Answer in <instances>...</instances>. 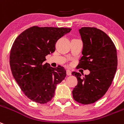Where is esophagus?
<instances>
[{
  "label": "esophagus",
  "instance_id": "34e87169",
  "mask_svg": "<svg viewBox=\"0 0 124 124\" xmlns=\"http://www.w3.org/2000/svg\"><path fill=\"white\" fill-rule=\"evenodd\" d=\"M71 75V71L69 70H67V76H70Z\"/></svg>",
  "mask_w": 124,
  "mask_h": 124
}]
</instances>
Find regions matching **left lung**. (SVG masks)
Wrapping results in <instances>:
<instances>
[{
  "instance_id": "left-lung-1",
  "label": "left lung",
  "mask_w": 124,
  "mask_h": 124,
  "mask_svg": "<svg viewBox=\"0 0 124 124\" xmlns=\"http://www.w3.org/2000/svg\"><path fill=\"white\" fill-rule=\"evenodd\" d=\"M79 32L83 56L76 68L89 70L90 73L81 77L79 73H71L78 79L72 94L75 101L88 105L101 99L110 87L116 72L117 56L114 43L103 31L84 27Z\"/></svg>"
}]
</instances>
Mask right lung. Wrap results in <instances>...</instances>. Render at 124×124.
<instances>
[{
	"label": "right lung",
	"mask_w": 124,
	"mask_h": 124,
	"mask_svg": "<svg viewBox=\"0 0 124 124\" xmlns=\"http://www.w3.org/2000/svg\"><path fill=\"white\" fill-rule=\"evenodd\" d=\"M71 29L33 26L15 39L10 54L11 73L24 94L35 102L46 103L53 99L57 84L65 78L63 67L44 63L54 53L57 41Z\"/></svg>",
	"instance_id": "obj_1"
}]
</instances>
